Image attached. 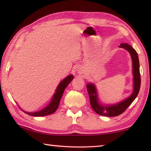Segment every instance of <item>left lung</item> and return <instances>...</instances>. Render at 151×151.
Listing matches in <instances>:
<instances>
[{"label": "left lung", "instance_id": "left-lung-1", "mask_svg": "<svg viewBox=\"0 0 151 151\" xmlns=\"http://www.w3.org/2000/svg\"><path fill=\"white\" fill-rule=\"evenodd\" d=\"M120 47L127 50L131 55L132 60V73L134 76V91L129 98L118 104L110 106H103L99 103L97 99L96 88L93 84L86 85L87 91L90 99L91 107L99 115L105 116H116L121 114L125 111L134 100L136 99L140 87V75L139 70V60L138 55L131 46L127 44H121Z\"/></svg>", "mask_w": 151, "mask_h": 151}]
</instances>
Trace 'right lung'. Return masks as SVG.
Segmentation results:
<instances>
[{
	"instance_id": "right-lung-1",
	"label": "right lung",
	"mask_w": 151,
	"mask_h": 151,
	"mask_svg": "<svg viewBox=\"0 0 151 151\" xmlns=\"http://www.w3.org/2000/svg\"><path fill=\"white\" fill-rule=\"evenodd\" d=\"M73 78V75H70L64 79L63 81H62V82H60V83L59 84V85H58L57 91H56V93L55 94L54 96H53L50 103L48 104L46 108L39 112H32V113L31 112H24L25 113L32 116H42L54 113V112L57 111L58 106L59 105L60 101L61 99V97L63 96L64 91H65V89Z\"/></svg>"
}]
</instances>
